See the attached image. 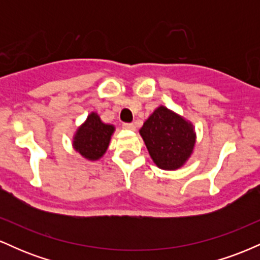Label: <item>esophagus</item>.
I'll return each instance as SVG.
<instances>
[{
	"label": "esophagus",
	"instance_id": "34e87169",
	"mask_svg": "<svg viewBox=\"0 0 260 260\" xmlns=\"http://www.w3.org/2000/svg\"><path fill=\"white\" fill-rule=\"evenodd\" d=\"M123 128H126V129H134L136 126H134V123H123Z\"/></svg>",
	"mask_w": 260,
	"mask_h": 260
}]
</instances>
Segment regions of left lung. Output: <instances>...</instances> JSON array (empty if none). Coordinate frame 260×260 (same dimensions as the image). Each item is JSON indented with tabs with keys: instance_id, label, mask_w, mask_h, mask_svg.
Listing matches in <instances>:
<instances>
[{
	"instance_id": "1",
	"label": "left lung",
	"mask_w": 260,
	"mask_h": 260,
	"mask_svg": "<svg viewBox=\"0 0 260 260\" xmlns=\"http://www.w3.org/2000/svg\"><path fill=\"white\" fill-rule=\"evenodd\" d=\"M140 136L151 159L164 170L181 168L192 154L196 140L192 124L164 106L144 122Z\"/></svg>"
}]
</instances>
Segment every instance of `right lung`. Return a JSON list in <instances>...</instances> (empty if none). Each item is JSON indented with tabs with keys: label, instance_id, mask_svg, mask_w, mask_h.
Returning <instances> with one entry per match:
<instances>
[{
	"label": "right lung",
	"instance_id": "add662e5",
	"mask_svg": "<svg viewBox=\"0 0 260 260\" xmlns=\"http://www.w3.org/2000/svg\"><path fill=\"white\" fill-rule=\"evenodd\" d=\"M113 129L111 124L103 123L96 113H91L74 137V148L86 159L98 160L109 147Z\"/></svg>",
	"mask_w": 260,
	"mask_h": 260
}]
</instances>
